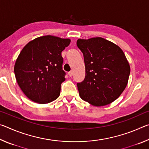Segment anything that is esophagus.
Here are the masks:
<instances>
[{
	"label": "esophagus",
	"mask_w": 149,
	"mask_h": 149,
	"mask_svg": "<svg viewBox=\"0 0 149 149\" xmlns=\"http://www.w3.org/2000/svg\"><path fill=\"white\" fill-rule=\"evenodd\" d=\"M68 75H69L70 77H72V75H74V72H73V71H70V72H68Z\"/></svg>",
	"instance_id": "1"
}]
</instances>
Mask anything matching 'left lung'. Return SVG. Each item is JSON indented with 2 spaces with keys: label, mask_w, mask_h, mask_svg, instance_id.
Masks as SVG:
<instances>
[{
  "label": "left lung",
  "mask_w": 149,
  "mask_h": 149,
  "mask_svg": "<svg viewBox=\"0 0 149 149\" xmlns=\"http://www.w3.org/2000/svg\"><path fill=\"white\" fill-rule=\"evenodd\" d=\"M77 46L85 66V79L77 84L80 97L97 107L112 102L127 86L130 74L122 50L101 37L78 39Z\"/></svg>",
  "instance_id": "obj_1"
}]
</instances>
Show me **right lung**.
Here are the masks:
<instances>
[{
	"instance_id": "1",
	"label": "right lung",
	"mask_w": 149,
	"mask_h": 149,
	"mask_svg": "<svg viewBox=\"0 0 149 149\" xmlns=\"http://www.w3.org/2000/svg\"><path fill=\"white\" fill-rule=\"evenodd\" d=\"M70 43L68 39L47 35L28 42L14 65L17 84L30 100L47 104L59 97L65 81L62 51Z\"/></svg>"
}]
</instances>
